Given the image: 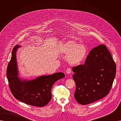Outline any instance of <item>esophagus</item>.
I'll list each match as a JSON object with an SVG mask.
<instances>
[{"label": "esophagus", "mask_w": 121, "mask_h": 121, "mask_svg": "<svg viewBox=\"0 0 121 121\" xmlns=\"http://www.w3.org/2000/svg\"><path fill=\"white\" fill-rule=\"evenodd\" d=\"M71 72H72V71H71V69L70 68H68V69H67V70H66V73H67L68 74L71 73Z\"/></svg>", "instance_id": "esophagus-1"}]
</instances>
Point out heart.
Returning <instances> with one entry per match:
<instances>
[{"mask_svg": "<svg viewBox=\"0 0 121 121\" xmlns=\"http://www.w3.org/2000/svg\"><path fill=\"white\" fill-rule=\"evenodd\" d=\"M86 48L84 45L78 43L73 40L67 41L63 44L62 52L67 55V60L72 65H78L83 60L86 54Z\"/></svg>", "mask_w": 121, "mask_h": 121, "instance_id": "b5f03b06", "label": "heart"}]
</instances>
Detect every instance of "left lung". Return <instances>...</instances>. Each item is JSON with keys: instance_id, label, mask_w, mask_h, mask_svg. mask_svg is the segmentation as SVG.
I'll return each instance as SVG.
<instances>
[{"instance_id": "8db88e82", "label": "left lung", "mask_w": 121, "mask_h": 121, "mask_svg": "<svg viewBox=\"0 0 121 121\" xmlns=\"http://www.w3.org/2000/svg\"><path fill=\"white\" fill-rule=\"evenodd\" d=\"M76 84L74 98L86 105L103 98L109 93L116 72L110 52L104 44L93 48L85 63L73 67Z\"/></svg>"}]
</instances>
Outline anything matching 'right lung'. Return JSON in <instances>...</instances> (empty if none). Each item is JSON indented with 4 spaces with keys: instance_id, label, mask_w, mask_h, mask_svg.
Masks as SVG:
<instances>
[{
    "instance_id": "right-lung-1",
    "label": "right lung",
    "mask_w": 121,
    "mask_h": 121,
    "mask_svg": "<svg viewBox=\"0 0 121 121\" xmlns=\"http://www.w3.org/2000/svg\"><path fill=\"white\" fill-rule=\"evenodd\" d=\"M20 47V45L14 47L7 69V77L11 91L16 99L22 103L38 107L45 106L52 99L51 89L53 84L64 78L65 74L61 72L56 73L30 80L20 78L16 59L17 51Z\"/></svg>"
}]
</instances>
